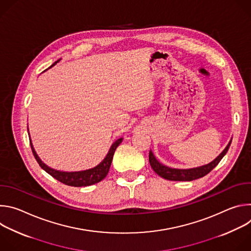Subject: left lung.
<instances>
[{
    "label": "left lung",
    "instance_id": "1",
    "mask_svg": "<svg viewBox=\"0 0 251 251\" xmlns=\"http://www.w3.org/2000/svg\"><path fill=\"white\" fill-rule=\"evenodd\" d=\"M231 144V141L228 143V145L226 147V149L220 154L218 158L214 159L212 162H210L207 165L194 168V169H173L170 167H167L163 164H161L154 156L152 151L149 153V162L156 174H158L160 176L166 178L169 181H194L197 178H200L201 176H204L207 175L213 168H216L218 164L221 162V160L224 158V156L226 154V152L229 149V146Z\"/></svg>",
    "mask_w": 251,
    "mask_h": 251
}]
</instances>
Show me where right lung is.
Masks as SVG:
<instances>
[{
	"label": "right lung",
	"mask_w": 251,
	"mask_h": 251,
	"mask_svg": "<svg viewBox=\"0 0 251 251\" xmlns=\"http://www.w3.org/2000/svg\"><path fill=\"white\" fill-rule=\"evenodd\" d=\"M59 60L55 61L49 68L52 67ZM122 140L123 139L120 138V139L116 140L113 143L112 146L110 147V150H109L108 154L106 155L104 160L99 165H97L96 167H94L92 169L85 170V171H79V172H62V171H57V170H54V169H51V168L48 167L40 159L38 154L35 153L30 140H29V144H30V148H31L32 154H33L35 160H37V162L39 163V165L41 166V168L44 169L51 176L56 178L57 181H59L60 183L64 184V185L70 186V187H87V186H91V185L99 183L100 181H102L103 178L107 176V174H108L110 166H111V163H112L114 152H115L116 148L120 145V143L122 142Z\"/></svg>",
	"instance_id": "obj_1"
}]
</instances>
